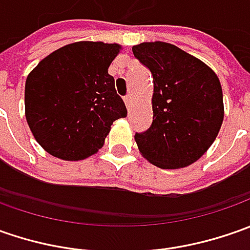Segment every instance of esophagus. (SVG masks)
I'll use <instances>...</instances> for the list:
<instances>
[{"mask_svg":"<svg viewBox=\"0 0 250 250\" xmlns=\"http://www.w3.org/2000/svg\"><path fill=\"white\" fill-rule=\"evenodd\" d=\"M124 101H125V104H126V107H128V110H129V108H130V103H132V99H130L129 94L124 97Z\"/></svg>","mask_w":250,"mask_h":250,"instance_id":"esophagus-1","label":"esophagus"}]
</instances>
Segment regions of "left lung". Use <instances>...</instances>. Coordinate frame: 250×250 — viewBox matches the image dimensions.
<instances>
[{
	"label": "left lung",
	"instance_id": "left-lung-1",
	"mask_svg": "<svg viewBox=\"0 0 250 250\" xmlns=\"http://www.w3.org/2000/svg\"><path fill=\"white\" fill-rule=\"evenodd\" d=\"M153 75V122L136 133L142 156L164 169L190 166L217 138L224 120L217 75L196 57L164 42L132 47Z\"/></svg>",
	"mask_w": 250,
	"mask_h": 250
}]
</instances>
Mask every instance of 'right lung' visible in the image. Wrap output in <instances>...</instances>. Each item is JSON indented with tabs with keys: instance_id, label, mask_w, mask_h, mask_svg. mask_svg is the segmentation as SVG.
I'll return each instance as SVG.
<instances>
[{
	"instance_id": "add662e5",
	"label": "right lung",
	"mask_w": 250,
	"mask_h": 250,
	"mask_svg": "<svg viewBox=\"0 0 250 250\" xmlns=\"http://www.w3.org/2000/svg\"><path fill=\"white\" fill-rule=\"evenodd\" d=\"M120 44L76 42L47 55L24 84V114L34 139L66 161L103 147L112 122L126 117L108 66Z\"/></svg>"
}]
</instances>
